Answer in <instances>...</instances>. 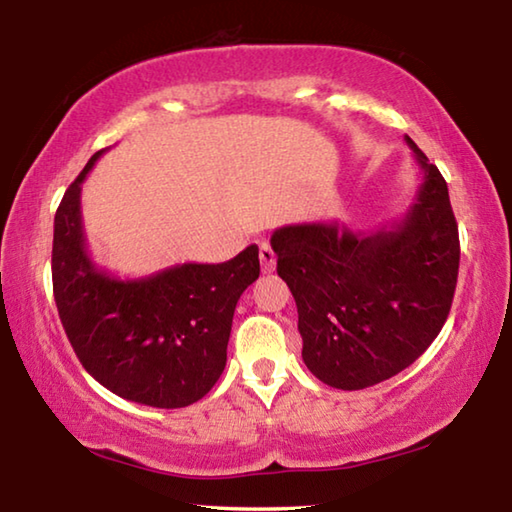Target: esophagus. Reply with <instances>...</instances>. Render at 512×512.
<instances>
[{
    "mask_svg": "<svg viewBox=\"0 0 512 512\" xmlns=\"http://www.w3.org/2000/svg\"><path fill=\"white\" fill-rule=\"evenodd\" d=\"M259 262H262V271L271 273L275 268V250L271 248V244H259Z\"/></svg>",
    "mask_w": 512,
    "mask_h": 512,
    "instance_id": "esophagus-1",
    "label": "esophagus"
}]
</instances>
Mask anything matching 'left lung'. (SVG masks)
Listing matches in <instances>:
<instances>
[{"mask_svg":"<svg viewBox=\"0 0 512 512\" xmlns=\"http://www.w3.org/2000/svg\"><path fill=\"white\" fill-rule=\"evenodd\" d=\"M406 144L422 185L400 223L375 232L302 223L271 237L298 307L302 359L332 388L361 391L409 368L452 309L461 244L447 183Z\"/></svg>","mask_w":512,"mask_h":512,"instance_id":"left-lung-1","label":"left lung"}]
</instances>
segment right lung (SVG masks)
I'll use <instances>...</instances> for the list:
<instances>
[{"label": "right lung", "mask_w": 512, "mask_h": 512, "mask_svg": "<svg viewBox=\"0 0 512 512\" xmlns=\"http://www.w3.org/2000/svg\"><path fill=\"white\" fill-rule=\"evenodd\" d=\"M94 153L60 201L51 277L60 323L83 368L124 400L183 409L216 384L228 359L237 300L259 277V250L248 246L223 264H178L119 280L85 248L81 183Z\"/></svg>", "instance_id": "1"}]
</instances>
